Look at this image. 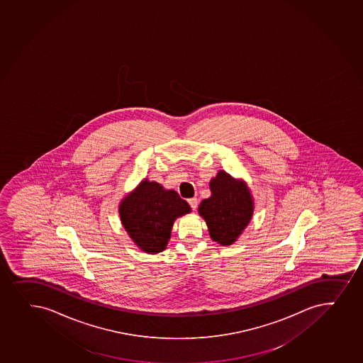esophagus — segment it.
Masks as SVG:
<instances>
[{
  "label": "esophagus",
  "instance_id": "34e87169",
  "mask_svg": "<svg viewBox=\"0 0 363 363\" xmlns=\"http://www.w3.org/2000/svg\"><path fill=\"white\" fill-rule=\"evenodd\" d=\"M188 204L191 205V210H196V208H198V199L196 198H191V199H188Z\"/></svg>",
  "mask_w": 363,
  "mask_h": 363
}]
</instances>
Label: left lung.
I'll return each instance as SVG.
<instances>
[{
    "instance_id": "8db88e82",
    "label": "left lung",
    "mask_w": 363,
    "mask_h": 363,
    "mask_svg": "<svg viewBox=\"0 0 363 363\" xmlns=\"http://www.w3.org/2000/svg\"><path fill=\"white\" fill-rule=\"evenodd\" d=\"M211 196L200 203V216L208 224L212 240L222 246L237 241L253 215V199L244 181L220 170L210 181Z\"/></svg>"
}]
</instances>
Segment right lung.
<instances>
[{
    "label": "right lung",
    "instance_id": "add662e5",
    "mask_svg": "<svg viewBox=\"0 0 363 363\" xmlns=\"http://www.w3.org/2000/svg\"><path fill=\"white\" fill-rule=\"evenodd\" d=\"M191 212L187 201L172 189L145 179L119 204L123 227L143 252L155 255L167 249L177 217Z\"/></svg>",
    "mask_w": 363,
    "mask_h": 363
}]
</instances>
